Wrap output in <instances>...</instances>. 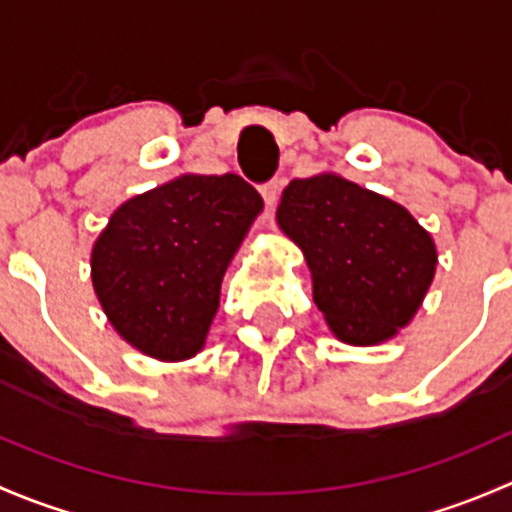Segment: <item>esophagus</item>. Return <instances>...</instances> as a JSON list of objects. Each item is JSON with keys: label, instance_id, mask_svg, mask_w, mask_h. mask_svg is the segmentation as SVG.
<instances>
[{"label": "esophagus", "instance_id": "esophagus-1", "mask_svg": "<svg viewBox=\"0 0 512 512\" xmlns=\"http://www.w3.org/2000/svg\"><path fill=\"white\" fill-rule=\"evenodd\" d=\"M262 198H265V203L270 205V208H275L277 200H280V183H277V180H270L267 185H262Z\"/></svg>", "mask_w": 512, "mask_h": 512}]
</instances>
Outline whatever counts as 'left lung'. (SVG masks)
Instances as JSON below:
<instances>
[{
  "label": "left lung",
  "mask_w": 512,
  "mask_h": 512,
  "mask_svg": "<svg viewBox=\"0 0 512 512\" xmlns=\"http://www.w3.org/2000/svg\"><path fill=\"white\" fill-rule=\"evenodd\" d=\"M277 225L302 250L314 304L332 334L352 347L394 339L436 275L431 232L404 205L339 173L292 180Z\"/></svg>",
  "instance_id": "obj_1"
}]
</instances>
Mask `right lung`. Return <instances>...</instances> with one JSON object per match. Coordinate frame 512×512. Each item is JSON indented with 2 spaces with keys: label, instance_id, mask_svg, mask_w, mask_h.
I'll list each match as a JSON object with an SVG mask.
<instances>
[{
  "label": "right lung",
  "instance_id": "1",
  "mask_svg": "<svg viewBox=\"0 0 512 512\" xmlns=\"http://www.w3.org/2000/svg\"><path fill=\"white\" fill-rule=\"evenodd\" d=\"M262 208L240 175L185 173L113 210L91 282L118 337L158 361L203 352L227 267Z\"/></svg>",
  "mask_w": 512,
  "mask_h": 512
}]
</instances>
